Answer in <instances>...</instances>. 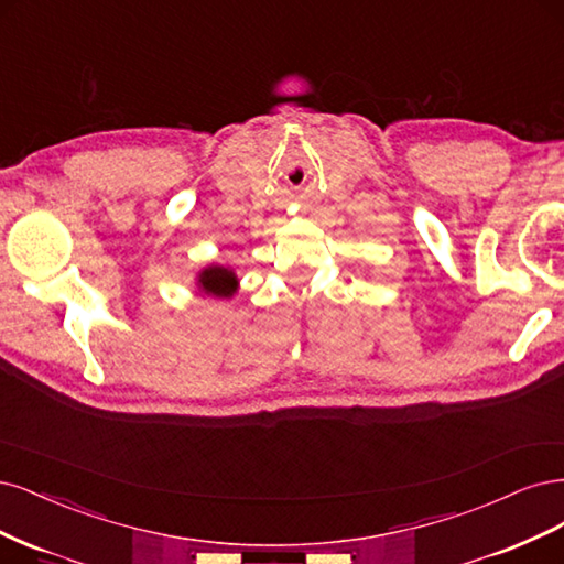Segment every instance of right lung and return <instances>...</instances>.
Returning <instances> with one entry per match:
<instances>
[{
  "mask_svg": "<svg viewBox=\"0 0 564 564\" xmlns=\"http://www.w3.org/2000/svg\"><path fill=\"white\" fill-rule=\"evenodd\" d=\"M198 290H204L206 295L213 297H231L236 293V288H239V279H236L234 271L229 267H206L202 274H198L196 281Z\"/></svg>",
  "mask_w": 564,
  "mask_h": 564,
  "instance_id": "1",
  "label": "right lung"
}]
</instances>
